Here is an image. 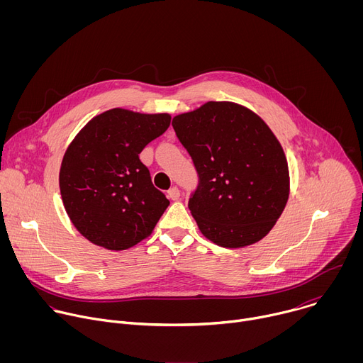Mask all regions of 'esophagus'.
Returning <instances> with one entry per match:
<instances>
[{
  "label": "esophagus",
  "instance_id": "obj_1",
  "mask_svg": "<svg viewBox=\"0 0 363 363\" xmlns=\"http://www.w3.org/2000/svg\"><path fill=\"white\" fill-rule=\"evenodd\" d=\"M168 196H169L172 201H178L179 196H181V191H179L177 186H172V188L168 191Z\"/></svg>",
  "mask_w": 363,
  "mask_h": 363
}]
</instances>
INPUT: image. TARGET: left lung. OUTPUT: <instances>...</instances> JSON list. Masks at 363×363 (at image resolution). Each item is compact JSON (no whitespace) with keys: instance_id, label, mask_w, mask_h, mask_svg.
I'll return each instance as SVG.
<instances>
[{"instance_id":"8db88e82","label":"left lung","mask_w":363,"mask_h":363,"mask_svg":"<svg viewBox=\"0 0 363 363\" xmlns=\"http://www.w3.org/2000/svg\"><path fill=\"white\" fill-rule=\"evenodd\" d=\"M172 126L198 172L188 208L203 237L227 248L266 237L290 194L284 150L266 122L237 103L206 101Z\"/></svg>"}]
</instances>
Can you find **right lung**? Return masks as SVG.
Listing matches in <instances>:
<instances>
[{
    "label": "right lung",
    "instance_id": "add662e5",
    "mask_svg": "<svg viewBox=\"0 0 363 363\" xmlns=\"http://www.w3.org/2000/svg\"><path fill=\"white\" fill-rule=\"evenodd\" d=\"M171 123L168 113L111 109L72 140L59 184L66 213L90 242L126 250L149 237L169 201L152 184L139 153Z\"/></svg>",
    "mask_w": 363,
    "mask_h": 363
}]
</instances>
